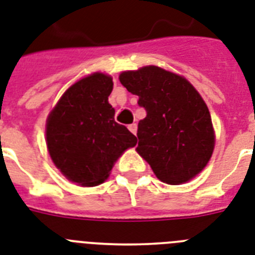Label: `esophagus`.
I'll use <instances>...</instances> for the list:
<instances>
[{
	"instance_id": "obj_1",
	"label": "esophagus",
	"mask_w": 255,
	"mask_h": 255,
	"mask_svg": "<svg viewBox=\"0 0 255 255\" xmlns=\"http://www.w3.org/2000/svg\"><path fill=\"white\" fill-rule=\"evenodd\" d=\"M128 129L132 132L133 134H136V131H137V126H136V123H132L128 126Z\"/></svg>"
}]
</instances>
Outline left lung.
<instances>
[{"mask_svg":"<svg viewBox=\"0 0 255 255\" xmlns=\"http://www.w3.org/2000/svg\"><path fill=\"white\" fill-rule=\"evenodd\" d=\"M119 80L146 111L138 122L136 150L156 177L167 185H182L199 174L214 152L215 132L196 89L156 65L123 72Z\"/></svg>","mask_w":255,"mask_h":255,"instance_id":"1","label":"left lung"}]
</instances>
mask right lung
Returning a JSON list of instances; mask_svg holds the SVG:
<instances>
[{"label": "right lung", "mask_w": 255, "mask_h": 255, "mask_svg": "<svg viewBox=\"0 0 255 255\" xmlns=\"http://www.w3.org/2000/svg\"><path fill=\"white\" fill-rule=\"evenodd\" d=\"M113 86L107 74H90L64 93L47 119L49 156L63 175L81 186L103 183L122 153L137 142L114 119Z\"/></svg>", "instance_id": "add662e5"}]
</instances>
